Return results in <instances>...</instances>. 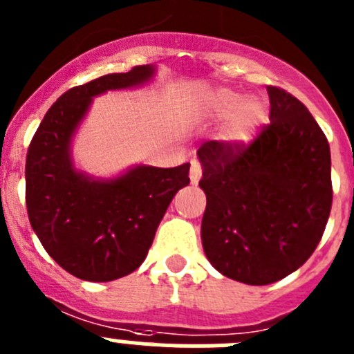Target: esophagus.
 Returning <instances> with one entry per match:
<instances>
[{
	"mask_svg": "<svg viewBox=\"0 0 354 354\" xmlns=\"http://www.w3.org/2000/svg\"><path fill=\"white\" fill-rule=\"evenodd\" d=\"M202 177V168L196 161H192V170H189V179H192V184H196Z\"/></svg>",
	"mask_w": 354,
	"mask_h": 354,
	"instance_id": "obj_1",
	"label": "esophagus"
}]
</instances>
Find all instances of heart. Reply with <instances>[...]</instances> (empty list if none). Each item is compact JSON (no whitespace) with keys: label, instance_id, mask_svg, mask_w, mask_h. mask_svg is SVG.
<instances>
[{"label":"heart","instance_id":"1","mask_svg":"<svg viewBox=\"0 0 354 354\" xmlns=\"http://www.w3.org/2000/svg\"><path fill=\"white\" fill-rule=\"evenodd\" d=\"M196 115L207 120H221L228 117L221 136L236 147L250 145L264 126L268 111L257 99H245L239 92L218 88L202 95L195 104Z\"/></svg>","mask_w":354,"mask_h":354}]
</instances>
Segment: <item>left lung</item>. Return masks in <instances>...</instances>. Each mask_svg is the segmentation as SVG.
Returning <instances> with one entry per match:
<instances>
[{"instance_id":"1","label":"left lung","mask_w":354,"mask_h":354,"mask_svg":"<svg viewBox=\"0 0 354 354\" xmlns=\"http://www.w3.org/2000/svg\"><path fill=\"white\" fill-rule=\"evenodd\" d=\"M270 126L250 145L205 142L196 150L207 196L202 246L225 277L278 282L301 268L331 209L330 145L303 102L268 86Z\"/></svg>"}]
</instances>
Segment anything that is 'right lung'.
<instances>
[{
	"mask_svg": "<svg viewBox=\"0 0 354 354\" xmlns=\"http://www.w3.org/2000/svg\"><path fill=\"white\" fill-rule=\"evenodd\" d=\"M154 74V65H138L67 90L28 149L31 228L53 261L86 282H111L138 270L171 198L189 184V162L175 168L136 165L115 177H93L74 165L72 140L93 97L138 88Z\"/></svg>",
	"mask_w": 354,
	"mask_h": 354,
	"instance_id": "obj_1",
	"label": "right lung"
}]
</instances>
